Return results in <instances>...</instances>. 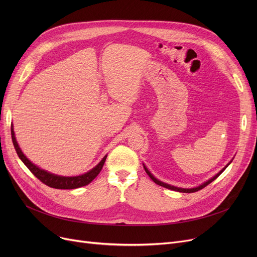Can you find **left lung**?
Wrapping results in <instances>:
<instances>
[{
  "instance_id": "8db88e82",
  "label": "left lung",
  "mask_w": 257,
  "mask_h": 257,
  "mask_svg": "<svg viewBox=\"0 0 257 257\" xmlns=\"http://www.w3.org/2000/svg\"><path fill=\"white\" fill-rule=\"evenodd\" d=\"M232 160H233V158L230 160V163H228L218 174H215L213 177H211L210 179H208L207 181H205V182H203L202 184H200L199 186H196V187H192V188H182V187H177V186H174V185H171V184H168V183H165V182H163V181H160V180H158L157 178H155L154 176H153V174L147 169V167L143 164V166H144V169H145V171H146V173L149 175V177L156 183V184H158V185H160V186H164V187H166V188H169V190H172V191H176V192H180V193H195V192H198V191H200V190H202V188H204L206 185H208L209 183H211L214 179H217L220 175L226 170V168L230 165L231 163H232Z\"/></svg>"
}]
</instances>
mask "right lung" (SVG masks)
<instances>
[{"label":"right lung","instance_id":"add662e5","mask_svg":"<svg viewBox=\"0 0 257 257\" xmlns=\"http://www.w3.org/2000/svg\"><path fill=\"white\" fill-rule=\"evenodd\" d=\"M11 138L13 146L16 148V151L20 159L25 164V166L28 168L34 176L37 177L43 183L53 188H58V190H73V188H78L89 184L101 172L107 157V155H105L96 167L82 175H79V176H60V175L53 174L46 170L40 169L39 167L32 164L31 161L26 157V155L23 153L17 142L15 130H13V125H11Z\"/></svg>","mask_w":257,"mask_h":257}]
</instances>
